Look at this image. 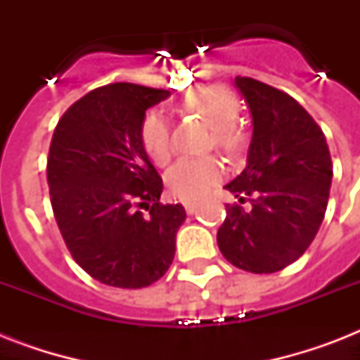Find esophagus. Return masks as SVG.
<instances>
[{
	"mask_svg": "<svg viewBox=\"0 0 360 360\" xmlns=\"http://www.w3.org/2000/svg\"><path fill=\"white\" fill-rule=\"evenodd\" d=\"M185 211L188 214H194L198 211V203L196 202H185Z\"/></svg>",
	"mask_w": 360,
	"mask_h": 360,
	"instance_id": "34e87169",
	"label": "esophagus"
}]
</instances>
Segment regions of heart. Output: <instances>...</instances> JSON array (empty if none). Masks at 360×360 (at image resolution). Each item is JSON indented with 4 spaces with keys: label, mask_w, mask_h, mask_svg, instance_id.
I'll return each mask as SVG.
<instances>
[{
    "label": "heart",
    "mask_w": 360,
    "mask_h": 360,
    "mask_svg": "<svg viewBox=\"0 0 360 360\" xmlns=\"http://www.w3.org/2000/svg\"><path fill=\"white\" fill-rule=\"evenodd\" d=\"M181 114H198L213 129L214 143L228 153H236L243 143V136L236 129L239 101L224 86L213 84L192 89L177 103ZM141 146L155 166H166L174 155V141L169 123L162 114L151 112L140 127ZM222 162L214 157L183 158L166 174L169 194L183 202H194L205 194L222 177Z\"/></svg>",
    "instance_id": "1"
}]
</instances>
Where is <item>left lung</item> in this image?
Returning <instances> with one entry per match:
<instances>
[{
	"mask_svg": "<svg viewBox=\"0 0 360 360\" xmlns=\"http://www.w3.org/2000/svg\"><path fill=\"white\" fill-rule=\"evenodd\" d=\"M252 115L246 168L224 186L250 207L226 205L217 243L248 273L282 271L307 252L323 222L333 162L323 130L288 93L237 76Z\"/></svg>",
	"mask_w": 360,
	"mask_h": 360,
	"instance_id": "left-lung-1",
	"label": "left lung"
}]
</instances>
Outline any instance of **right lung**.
I'll use <instances>...</instances> for the list:
<instances>
[{
	"mask_svg": "<svg viewBox=\"0 0 360 360\" xmlns=\"http://www.w3.org/2000/svg\"><path fill=\"white\" fill-rule=\"evenodd\" d=\"M168 97L127 82L97 87L53 130L46 166L53 217L75 262L106 285L146 288L174 262L186 213L181 203H160L162 179L140 140L147 108Z\"/></svg>",
	"mask_w": 360,
	"mask_h": 360,
	"instance_id": "right-lung-1",
	"label": "right lung"
}]
</instances>
